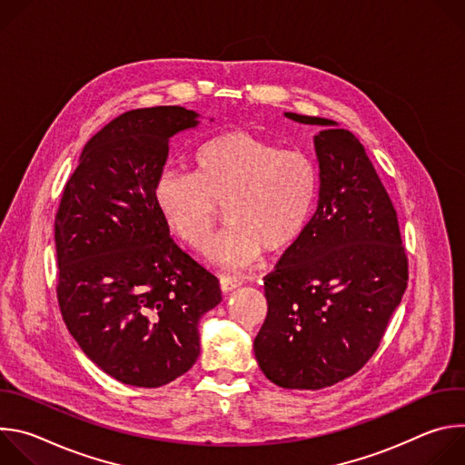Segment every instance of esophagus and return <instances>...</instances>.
Here are the masks:
<instances>
[{
	"label": "esophagus",
	"instance_id": "esophagus-1",
	"mask_svg": "<svg viewBox=\"0 0 465 465\" xmlns=\"http://www.w3.org/2000/svg\"><path fill=\"white\" fill-rule=\"evenodd\" d=\"M242 285V280L241 278H235V276H221V289L223 292H230V291H235Z\"/></svg>",
	"mask_w": 465,
	"mask_h": 465
}]
</instances>
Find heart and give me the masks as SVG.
<instances>
[{"mask_svg":"<svg viewBox=\"0 0 465 465\" xmlns=\"http://www.w3.org/2000/svg\"><path fill=\"white\" fill-rule=\"evenodd\" d=\"M318 185V169L307 154L230 130L196 149L193 174L163 171L154 185V203L167 228L194 252L210 246L217 206H224L230 226L212 246L210 259L237 271L264 250L283 253L302 237Z\"/></svg>","mask_w":465,"mask_h":465,"instance_id":"b5f03b06","label":"heart"}]
</instances>
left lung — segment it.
Here are the masks:
<instances>
[{"mask_svg":"<svg viewBox=\"0 0 465 465\" xmlns=\"http://www.w3.org/2000/svg\"><path fill=\"white\" fill-rule=\"evenodd\" d=\"M318 124V206L288 257L264 278L269 312L253 341L274 384L320 390L357 373L375 353L409 282L390 196L362 143L331 119ZM284 257V255H283Z\"/></svg>","mask_w":465,"mask_h":465,"instance_id":"1","label":"left lung"}]
</instances>
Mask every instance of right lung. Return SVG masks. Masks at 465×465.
Masks as SVG:
<instances>
[{"label":"right lung","mask_w":465,"mask_h":465,"mask_svg":"<svg viewBox=\"0 0 465 465\" xmlns=\"http://www.w3.org/2000/svg\"><path fill=\"white\" fill-rule=\"evenodd\" d=\"M198 123L182 106L121 114L84 145L54 217L62 318L86 357L130 386L183 375L201 353L198 322L223 300L154 203L169 140Z\"/></svg>","instance_id":"1"}]
</instances>
